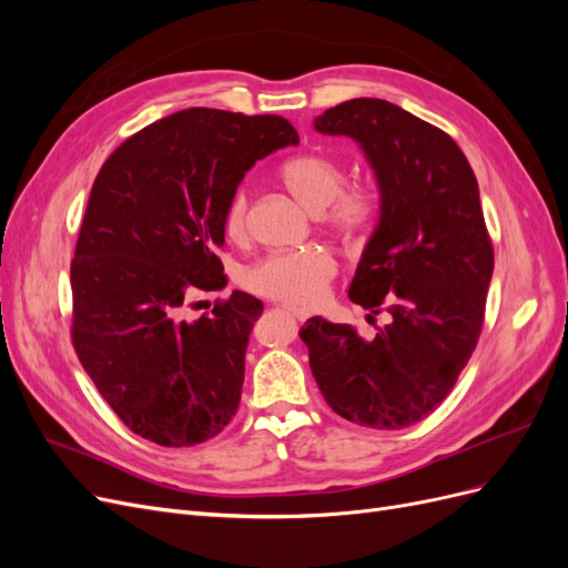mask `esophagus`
I'll use <instances>...</instances> for the list:
<instances>
[{"instance_id":"esophagus-1","label":"esophagus","mask_w":568,"mask_h":568,"mask_svg":"<svg viewBox=\"0 0 568 568\" xmlns=\"http://www.w3.org/2000/svg\"><path fill=\"white\" fill-rule=\"evenodd\" d=\"M284 313L291 315L294 320H298V322H305V320H307V313H305V311H296V307H284Z\"/></svg>"}]
</instances>
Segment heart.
<instances>
[{"label": "heart", "mask_w": 568, "mask_h": 568, "mask_svg": "<svg viewBox=\"0 0 568 568\" xmlns=\"http://www.w3.org/2000/svg\"><path fill=\"white\" fill-rule=\"evenodd\" d=\"M280 178L286 189L294 194L305 209L324 211L326 225L346 236L365 234L374 227L379 217L382 203L372 184L365 182L346 183L348 168L346 161L332 151L313 149L296 153L282 163ZM248 184L234 186L225 211H222V227L232 239H244L248 232ZM336 263L329 251L320 246L298 251H274L261 261L253 263L244 274L242 284L253 294L307 307L315 305L326 291V284L334 280Z\"/></svg>", "instance_id": "heart-1"}]
</instances>
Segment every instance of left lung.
<instances>
[{
  "label": "left lung",
  "mask_w": 568,
  "mask_h": 568,
  "mask_svg": "<svg viewBox=\"0 0 568 568\" xmlns=\"http://www.w3.org/2000/svg\"><path fill=\"white\" fill-rule=\"evenodd\" d=\"M315 130L353 136L376 173L382 220L348 296L388 313V324L367 341L351 324L311 317L298 336L336 415L405 428L448 398L484 329L495 253L478 184L448 132L390 101H343Z\"/></svg>",
  "instance_id": "left-lung-1"
}]
</instances>
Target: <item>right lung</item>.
<instances>
[{"label":"right lung","instance_id":"add662e5","mask_svg":"<svg viewBox=\"0 0 568 568\" xmlns=\"http://www.w3.org/2000/svg\"><path fill=\"white\" fill-rule=\"evenodd\" d=\"M288 144L298 132L282 115L186 109L101 165L71 263V338L132 434L189 448L232 422L263 303L232 291L196 320L182 305L227 284L215 255L225 203L255 161Z\"/></svg>","mask_w":568,"mask_h":568}]
</instances>
